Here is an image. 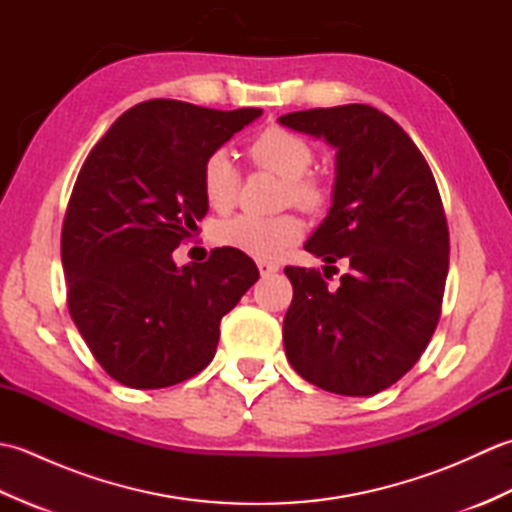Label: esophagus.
Instances as JSON below:
<instances>
[{
	"instance_id": "esophagus-1",
	"label": "esophagus",
	"mask_w": 512,
	"mask_h": 512,
	"mask_svg": "<svg viewBox=\"0 0 512 512\" xmlns=\"http://www.w3.org/2000/svg\"><path fill=\"white\" fill-rule=\"evenodd\" d=\"M257 268H259V275H262V277L275 275L277 270H279V266L273 264V262H257Z\"/></svg>"
}]
</instances>
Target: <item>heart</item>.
<instances>
[{
  "mask_svg": "<svg viewBox=\"0 0 512 512\" xmlns=\"http://www.w3.org/2000/svg\"><path fill=\"white\" fill-rule=\"evenodd\" d=\"M248 156L255 167L268 169L286 178V202L299 209L319 213L330 202V191L317 176H310L314 151L303 136L286 127L270 125L262 129L248 145ZM239 171L224 149L213 151L204 160L200 184L206 204L215 211H228L239 193ZM303 237V222L297 215L275 217L237 215L215 228V242L255 259H277L286 248Z\"/></svg>",
  "mask_w": 512,
  "mask_h": 512,
  "instance_id": "heart-1",
  "label": "heart"
}]
</instances>
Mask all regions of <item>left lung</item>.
Instances as JSON below:
<instances>
[{
	"label": "left lung",
	"instance_id": "obj_1",
	"mask_svg": "<svg viewBox=\"0 0 512 512\" xmlns=\"http://www.w3.org/2000/svg\"><path fill=\"white\" fill-rule=\"evenodd\" d=\"M279 123L336 149L332 206L306 250L350 264L336 290L325 270L286 268V356L332 394H378L416 365L440 319L449 226L436 178L405 129L376 107H317Z\"/></svg>",
	"mask_w": 512,
	"mask_h": 512
}]
</instances>
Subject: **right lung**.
I'll list each match as a JSON object with an SVG mask.
<instances>
[{"instance_id":"obj_1","label":"right lung","mask_w":512,"mask_h":512,"mask_svg":"<svg viewBox=\"0 0 512 512\" xmlns=\"http://www.w3.org/2000/svg\"><path fill=\"white\" fill-rule=\"evenodd\" d=\"M259 116L255 107L145 101L118 116L85 158L61 231L68 310L121 385L160 389L202 372L222 317L259 279L235 248L182 268L171 257L209 211L204 160Z\"/></svg>"}]
</instances>
